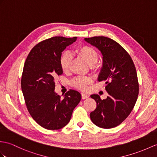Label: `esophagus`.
<instances>
[{
  "instance_id": "34e87169",
  "label": "esophagus",
  "mask_w": 157,
  "mask_h": 157,
  "mask_svg": "<svg viewBox=\"0 0 157 157\" xmlns=\"http://www.w3.org/2000/svg\"><path fill=\"white\" fill-rule=\"evenodd\" d=\"M81 95H82V99H85V98H89V95H87L86 94L84 93H81Z\"/></svg>"
}]
</instances>
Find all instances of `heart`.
<instances>
[{
	"label": "heart",
	"instance_id": "b5f03b06",
	"mask_svg": "<svg viewBox=\"0 0 157 157\" xmlns=\"http://www.w3.org/2000/svg\"><path fill=\"white\" fill-rule=\"evenodd\" d=\"M76 55L81 57L89 64L92 68H94V64H96L98 55L97 51L94 48L89 45H81L75 50ZM72 62V56L68 52H64L61 55L60 59V65L63 72H67L70 69ZM93 80L89 76H78L75 78L72 81L74 87L80 90H85L87 85H89Z\"/></svg>",
	"mask_w": 157,
	"mask_h": 157
}]
</instances>
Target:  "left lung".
<instances>
[{"mask_svg": "<svg viewBox=\"0 0 157 157\" xmlns=\"http://www.w3.org/2000/svg\"><path fill=\"white\" fill-rule=\"evenodd\" d=\"M85 40L101 52L103 63L98 81H106L105 89L109 93L103 100L98 94L91 95L97 102V108L90 113V119L98 127L114 128L128 117L138 98L136 68L128 53L114 40L94 36L85 38Z\"/></svg>", "mask_w": 157, "mask_h": 157, "instance_id": "8db88e82", "label": "left lung"}]
</instances>
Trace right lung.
Listing matches in <instances>:
<instances>
[{"label":"right lung","instance_id":"add662e5","mask_svg":"<svg viewBox=\"0 0 157 157\" xmlns=\"http://www.w3.org/2000/svg\"><path fill=\"white\" fill-rule=\"evenodd\" d=\"M76 37L55 36L41 41L26 59L21 89L26 106L33 119L42 127L59 130L69 123L72 111L81 100L79 92L70 90L61 98L55 92V80L63 74L62 52Z\"/></svg>","mask_w":157,"mask_h":157}]
</instances>
